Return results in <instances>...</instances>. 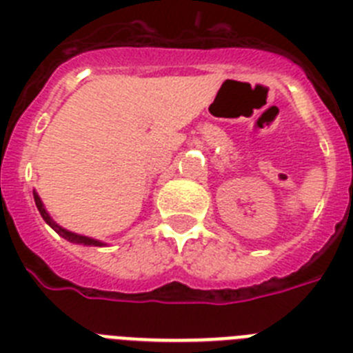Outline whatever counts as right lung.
Returning <instances> with one entry per match:
<instances>
[{
    "mask_svg": "<svg viewBox=\"0 0 353 353\" xmlns=\"http://www.w3.org/2000/svg\"><path fill=\"white\" fill-rule=\"evenodd\" d=\"M34 201H35V206H37V210H39L41 217L44 219V222H46V224L52 228L53 232H57L62 239H66L68 242H73V244H82V245H105V242H100V241H97V239H91V236L79 235V233H73V232H70V230H66V228L59 226L57 222L50 217V213L46 212V208H44V204H43V201H41L39 194H37L35 190H34Z\"/></svg>",
    "mask_w": 353,
    "mask_h": 353,
    "instance_id": "obj_1",
    "label": "right lung"
}]
</instances>
